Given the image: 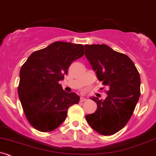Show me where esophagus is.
Here are the masks:
<instances>
[{"label": "esophagus", "mask_w": 156, "mask_h": 156, "mask_svg": "<svg viewBox=\"0 0 156 156\" xmlns=\"http://www.w3.org/2000/svg\"><path fill=\"white\" fill-rule=\"evenodd\" d=\"M86 101V99H85V98H83V97L80 98V102H83V101Z\"/></svg>", "instance_id": "34e87169"}]
</instances>
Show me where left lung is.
<instances>
[{
	"mask_svg": "<svg viewBox=\"0 0 156 156\" xmlns=\"http://www.w3.org/2000/svg\"><path fill=\"white\" fill-rule=\"evenodd\" d=\"M85 56L98 79L109 89L105 100L97 104L93 114L86 116L88 124L105 136L117 133L129 122L140 95V78L132 60L105 44L86 45Z\"/></svg>",
	"mask_w": 156,
	"mask_h": 156,
	"instance_id": "left-lung-1",
	"label": "left lung"
}]
</instances>
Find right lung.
<instances>
[{
  "instance_id": "add662e5",
  "label": "right lung",
  "mask_w": 156,
  "mask_h": 156,
  "mask_svg": "<svg viewBox=\"0 0 156 156\" xmlns=\"http://www.w3.org/2000/svg\"><path fill=\"white\" fill-rule=\"evenodd\" d=\"M84 54L83 45L55 42L31 54L20 70L18 93L29 123L49 132L66 119L67 110L79 102V96L62 89L69 66Z\"/></svg>"
}]
</instances>
